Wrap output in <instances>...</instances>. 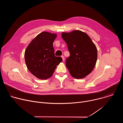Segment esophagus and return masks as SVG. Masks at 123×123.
<instances>
[{
    "mask_svg": "<svg viewBox=\"0 0 123 123\" xmlns=\"http://www.w3.org/2000/svg\"><path fill=\"white\" fill-rule=\"evenodd\" d=\"M61 57H62V58L63 61H64V60H65V57H64V56L63 55H62V56H61Z\"/></svg>",
    "mask_w": 123,
    "mask_h": 123,
    "instance_id": "obj_1",
    "label": "esophagus"
}]
</instances>
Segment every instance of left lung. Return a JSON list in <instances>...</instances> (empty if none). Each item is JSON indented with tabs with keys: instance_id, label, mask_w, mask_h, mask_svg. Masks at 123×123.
I'll return each instance as SVG.
<instances>
[{
	"instance_id": "1",
	"label": "left lung",
	"mask_w": 123,
	"mask_h": 123,
	"mask_svg": "<svg viewBox=\"0 0 123 123\" xmlns=\"http://www.w3.org/2000/svg\"><path fill=\"white\" fill-rule=\"evenodd\" d=\"M62 37L67 43L70 56L66 66L71 75L76 79L84 78L93 69L97 58L95 44L86 33L79 30L62 32Z\"/></svg>"
}]
</instances>
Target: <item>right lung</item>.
<instances>
[{
    "mask_svg": "<svg viewBox=\"0 0 123 123\" xmlns=\"http://www.w3.org/2000/svg\"><path fill=\"white\" fill-rule=\"evenodd\" d=\"M57 35L47 31L39 33L29 44L25 51V60L29 71L40 79L53 74L62 58L55 55L53 42Z\"/></svg>",
    "mask_w": 123,
    "mask_h": 123,
    "instance_id": "1",
    "label": "right lung"
}]
</instances>
